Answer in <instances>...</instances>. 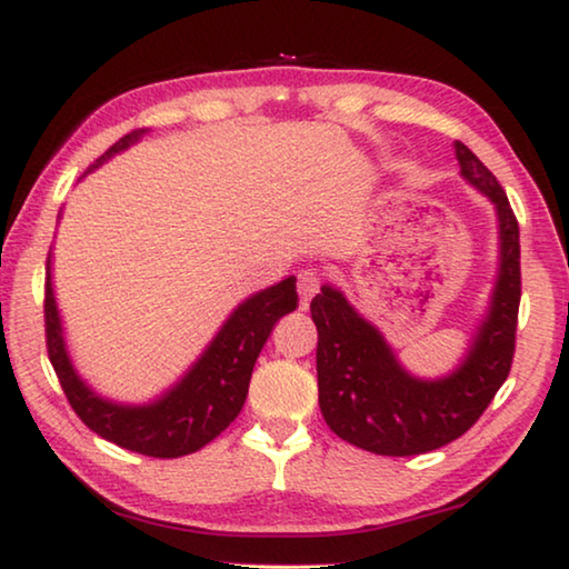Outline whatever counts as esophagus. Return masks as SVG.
Here are the masks:
<instances>
[{"label":"esophagus","instance_id":"1","mask_svg":"<svg viewBox=\"0 0 569 569\" xmlns=\"http://www.w3.org/2000/svg\"><path fill=\"white\" fill-rule=\"evenodd\" d=\"M319 288H321V273L316 271V268H306V271L298 273V298H301L303 308L316 293H319Z\"/></svg>","mask_w":569,"mask_h":569}]
</instances>
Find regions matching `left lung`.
<instances>
[{"label": "left lung", "mask_w": 569, "mask_h": 569, "mask_svg": "<svg viewBox=\"0 0 569 569\" xmlns=\"http://www.w3.org/2000/svg\"><path fill=\"white\" fill-rule=\"evenodd\" d=\"M455 150L461 176L492 200L499 220L497 286L465 361L441 379L411 377L339 288L323 286L311 301L319 329L316 373L323 419L336 437L373 455H427L459 439L475 427L512 369L522 296L519 226L507 192L485 162L465 142Z\"/></svg>", "instance_id": "8db88e82"}]
</instances>
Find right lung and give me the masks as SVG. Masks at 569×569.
<instances>
[{
    "instance_id": "right-lung-1",
    "label": "right lung",
    "mask_w": 569,
    "mask_h": 569,
    "mask_svg": "<svg viewBox=\"0 0 569 569\" xmlns=\"http://www.w3.org/2000/svg\"><path fill=\"white\" fill-rule=\"evenodd\" d=\"M142 132L146 130H132L130 134H124L102 158L94 160L92 168L102 166L114 152L130 148L132 142L140 140ZM50 266L52 258H47V353H50L67 401L94 435L122 449L158 459L192 455V451L203 449L208 441H213L220 431L228 429V423L243 409L250 373H253L258 353H261L263 343L271 336L276 321L298 308L293 276L246 298L230 313V319L220 326L216 339L210 341L203 356L190 366L176 387L168 389L156 401L130 407V403H114L98 397L88 383L77 377L64 346Z\"/></svg>"
}]
</instances>
